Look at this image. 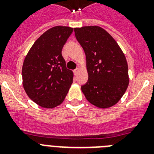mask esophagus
<instances>
[{
	"label": "esophagus",
	"instance_id": "obj_1",
	"mask_svg": "<svg viewBox=\"0 0 154 154\" xmlns=\"http://www.w3.org/2000/svg\"><path fill=\"white\" fill-rule=\"evenodd\" d=\"M79 69H75V71H74V72H75V75H77V74H78V72H79Z\"/></svg>",
	"mask_w": 154,
	"mask_h": 154
}]
</instances>
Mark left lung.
Wrapping results in <instances>:
<instances>
[{"mask_svg":"<svg viewBox=\"0 0 154 154\" xmlns=\"http://www.w3.org/2000/svg\"><path fill=\"white\" fill-rule=\"evenodd\" d=\"M74 31L85 51L89 75L82 91L91 104L109 108L120 100L129 85L124 53L115 39L100 27L75 28Z\"/></svg>","mask_w":154,"mask_h":154,"instance_id":"left-lung-1","label":"left lung"}]
</instances>
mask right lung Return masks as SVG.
I'll list each match as a JSON object with an SVG mask.
<instances>
[{
  "label": "right lung",
  "instance_id": "obj_1",
  "mask_svg": "<svg viewBox=\"0 0 154 154\" xmlns=\"http://www.w3.org/2000/svg\"><path fill=\"white\" fill-rule=\"evenodd\" d=\"M73 28L55 26L42 34L31 46L22 66V83L28 97L45 109L62 104L73 81L62 55Z\"/></svg>",
  "mask_w": 154,
  "mask_h": 154
}]
</instances>
